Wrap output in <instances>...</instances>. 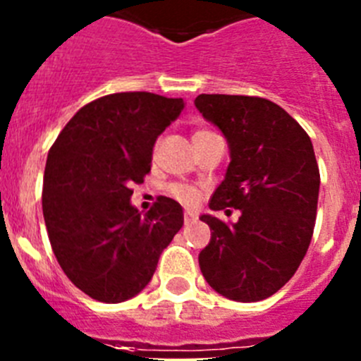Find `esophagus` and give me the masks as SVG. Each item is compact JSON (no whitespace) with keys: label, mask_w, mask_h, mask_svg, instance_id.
<instances>
[{"label":"esophagus","mask_w":361,"mask_h":361,"mask_svg":"<svg viewBox=\"0 0 361 361\" xmlns=\"http://www.w3.org/2000/svg\"><path fill=\"white\" fill-rule=\"evenodd\" d=\"M195 220H197V213L190 212V209L184 212V222H186V224H191V222H195Z\"/></svg>","instance_id":"esophagus-1"}]
</instances>
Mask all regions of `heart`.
<instances>
[{"label": "heart", "instance_id": "heart-1", "mask_svg": "<svg viewBox=\"0 0 361 361\" xmlns=\"http://www.w3.org/2000/svg\"><path fill=\"white\" fill-rule=\"evenodd\" d=\"M209 133L212 132H208V130H197V132L193 133V139L209 135ZM168 193L183 204H195L197 200H199V191H197V188L188 186V184H171V186L168 188Z\"/></svg>", "mask_w": 361, "mask_h": 361}]
</instances>
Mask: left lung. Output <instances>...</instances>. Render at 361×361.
Returning a JSON list of instances; mask_svg holds the SVG:
<instances>
[{
    "label": "left lung",
    "mask_w": 361,
    "mask_h": 361,
    "mask_svg": "<svg viewBox=\"0 0 361 361\" xmlns=\"http://www.w3.org/2000/svg\"><path fill=\"white\" fill-rule=\"evenodd\" d=\"M195 106L222 130L231 152L209 208L240 209L235 224L200 216L212 229L200 271L226 298L258 302L291 280L311 244L320 191L312 142L269 99L200 94Z\"/></svg>",
    "instance_id": "8db88e82"
}]
</instances>
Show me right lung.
Here are the masks:
<instances>
[{
	"instance_id": "right-lung-1",
	"label": "right lung",
	"mask_w": 361,
	"mask_h": 361,
	"mask_svg": "<svg viewBox=\"0 0 361 361\" xmlns=\"http://www.w3.org/2000/svg\"><path fill=\"white\" fill-rule=\"evenodd\" d=\"M183 99L121 92L85 104L66 123L44 166L43 215L70 282L117 304L148 286L159 257L183 228L180 204L157 197L149 212L130 204L152 168L153 145Z\"/></svg>"
}]
</instances>
